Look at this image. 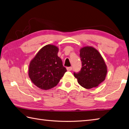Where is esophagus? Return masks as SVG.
Masks as SVG:
<instances>
[{
	"label": "esophagus",
	"mask_w": 129,
	"mask_h": 129,
	"mask_svg": "<svg viewBox=\"0 0 129 129\" xmlns=\"http://www.w3.org/2000/svg\"><path fill=\"white\" fill-rule=\"evenodd\" d=\"M67 71H72V67H67Z\"/></svg>",
	"instance_id": "obj_1"
}]
</instances>
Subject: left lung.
<instances>
[{"mask_svg":"<svg viewBox=\"0 0 129 129\" xmlns=\"http://www.w3.org/2000/svg\"><path fill=\"white\" fill-rule=\"evenodd\" d=\"M81 71L74 72L78 83L83 87H96L105 80L107 68L101 55L92 47H84L80 50Z\"/></svg>","mask_w":129,"mask_h":129,"instance_id":"1","label":"left lung"}]
</instances>
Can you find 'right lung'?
Masks as SVG:
<instances>
[{
	"label": "right lung",
	"mask_w": 129,
	"mask_h": 129,
	"mask_svg": "<svg viewBox=\"0 0 129 129\" xmlns=\"http://www.w3.org/2000/svg\"><path fill=\"white\" fill-rule=\"evenodd\" d=\"M58 48L48 44L42 48L30 63L29 76L32 82L42 90L56 86L67 69L58 57Z\"/></svg>",
	"instance_id": "1"
}]
</instances>
